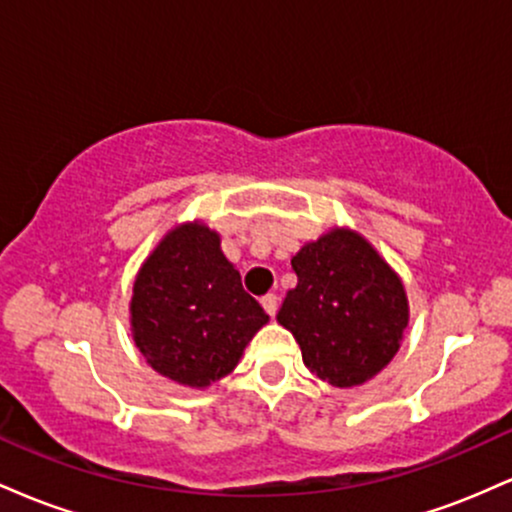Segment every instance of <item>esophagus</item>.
Segmentation results:
<instances>
[{"mask_svg":"<svg viewBox=\"0 0 512 512\" xmlns=\"http://www.w3.org/2000/svg\"><path fill=\"white\" fill-rule=\"evenodd\" d=\"M262 308L264 310H267V315H276V296H274V293H267V296H262Z\"/></svg>","mask_w":512,"mask_h":512,"instance_id":"1","label":"esophagus"}]
</instances>
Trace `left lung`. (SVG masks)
I'll use <instances>...</instances> for the list:
<instances>
[{
  "mask_svg": "<svg viewBox=\"0 0 512 512\" xmlns=\"http://www.w3.org/2000/svg\"><path fill=\"white\" fill-rule=\"evenodd\" d=\"M298 284L276 320L293 332L303 363L334 387H354L397 354L409 320L399 276L358 233L332 231L291 260Z\"/></svg>",
  "mask_w": 512,
  "mask_h": 512,
  "instance_id": "obj_1",
  "label": "left lung"
}]
</instances>
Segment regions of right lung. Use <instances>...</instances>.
<instances>
[{"label": "right lung", "instance_id": "add662e5", "mask_svg": "<svg viewBox=\"0 0 512 512\" xmlns=\"http://www.w3.org/2000/svg\"><path fill=\"white\" fill-rule=\"evenodd\" d=\"M134 342L151 368L180 385L207 387L236 368L269 315L240 284L207 226L170 231L139 269Z\"/></svg>", "mask_w": 512, "mask_h": 512}]
</instances>
